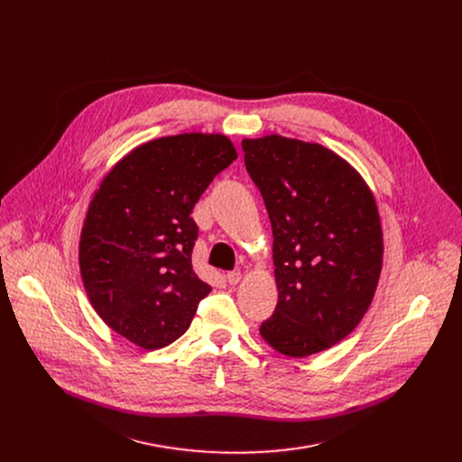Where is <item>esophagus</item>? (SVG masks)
I'll return each mask as SVG.
<instances>
[{"mask_svg":"<svg viewBox=\"0 0 462 462\" xmlns=\"http://www.w3.org/2000/svg\"><path fill=\"white\" fill-rule=\"evenodd\" d=\"M241 278H243L241 271H230V273L226 274V282H228L230 285H237V283L241 282Z\"/></svg>","mask_w":462,"mask_h":462,"instance_id":"34e87169","label":"esophagus"}]
</instances>
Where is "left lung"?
<instances>
[{
	"mask_svg": "<svg viewBox=\"0 0 462 462\" xmlns=\"http://www.w3.org/2000/svg\"><path fill=\"white\" fill-rule=\"evenodd\" d=\"M245 166L274 236L278 305L259 333L287 356L333 347L360 323L382 271V228L364 179L319 144L245 139Z\"/></svg>",
	"mask_w": 462,
	"mask_h": 462,
	"instance_id": "1",
	"label": "left lung"
}]
</instances>
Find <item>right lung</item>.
<instances>
[{
  "label": "right lung",
  "instance_id": "obj_1",
  "mask_svg": "<svg viewBox=\"0 0 462 462\" xmlns=\"http://www.w3.org/2000/svg\"><path fill=\"white\" fill-rule=\"evenodd\" d=\"M237 159L223 135L162 137L125 155L102 180L80 237V273L115 333L161 349L186 333L212 287L197 278L189 216L214 177Z\"/></svg>",
  "mask_w": 462,
  "mask_h": 462
}]
</instances>
